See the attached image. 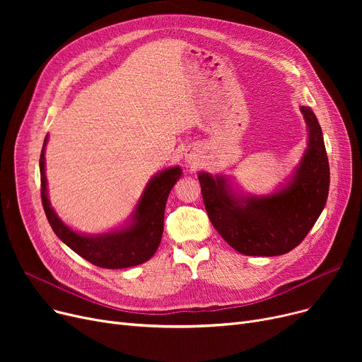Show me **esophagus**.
I'll return each mask as SVG.
<instances>
[{
    "mask_svg": "<svg viewBox=\"0 0 362 362\" xmlns=\"http://www.w3.org/2000/svg\"><path fill=\"white\" fill-rule=\"evenodd\" d=\"M185 160H186L187 164H191L192 167L198 165V164L201 163V154H199V151L195 149V148L187 149L186 154H185Z\"/></svg>",
    "mask_w": 362,
    "mask_h": 362,
    "instance_id": "34e87169",
    "label": "esophagus"
}]
</instances>
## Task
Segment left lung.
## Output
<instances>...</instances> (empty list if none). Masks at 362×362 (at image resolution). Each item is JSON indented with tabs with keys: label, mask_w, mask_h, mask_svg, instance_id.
<instances>
[{
	"label": "left lung",
	"mask_w": 362,
	"mask_h": 362,
	"mask_svg": "<svg viewBox=\"0 0 362 362\" xmlns=\"http://www.w3.org/2000/svg\"><path fill=\"white\" fill-rule=\"evenodd\" d=\"M307 124V148L277 189L267 195L245 194L227 175L199 171L208 217L233 250L250 257L292 251L313 229L329 195L330 168L322 132L310 107L300 105Z\"/></svg>",
	"instance_id": "1"
}]
</instances>
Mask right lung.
<instances>
[{"mask_svg": "<svg viewBox=\"0 0 362 362\" xmlns=\"http://www.w3.org/2000/svg\"><path fill=\"white\" fill-rule=\"evenodd\" d=\"M45 136L41 158V197L51 229L70 250L93 265L103 269H127L146 262L158 250L164 230L167 198L182 177L179 165L161 170L146 183L144 192L127 221L110 232L88 235L73 230L51 206L45 176Z\"/></svg>", "mask_w": 362, "mask_h": 362, "instance_id": "add662e5", "label": "right lung"}]
</instances>
